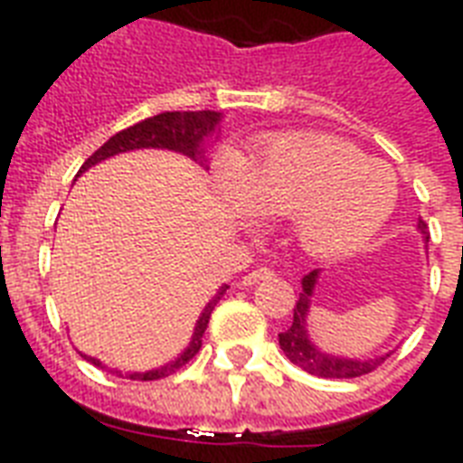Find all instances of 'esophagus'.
I'll list each match as a JSON object with an SVG mask.
<instances>
[{"label": "esophagus", "instance_id": "obj_1", "mask_svg": "<svg viewBox=\"0 0 463 463\" xmlns=\"http://www.w3.org/2000/svg\"><path fill=\"white\" fill-rule=\"evenodd\" d=\"M274 269H267V267H261V269H254L252 274H247L245 279H242V283L245 286H254V283H261V281H269V279H274Z\"/></svg>", "mask_w": 463, "mask_h": 463}]
</instances>
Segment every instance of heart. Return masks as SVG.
I'll list each match as a JSON object with an SVG mask.
<instances>
[{
	"label": "heart",
	"instance_id": "obj_1",
	"mask_svg": "<svg viewBox=\"0 0 463 463\" xmlns=\"http://www.w3.org/2000/svg\"><path fill=\"white\" fill-rule=\"evenodd\" d=\"M216 177L240 209L293 218L300 245L315 257L360 250L396 203L389 167L326 134L274 137L261 141L250 160L225 151Z\"/></svg>",
	"mask_w": 463,
	"mask_h": 463
}]
</instances>
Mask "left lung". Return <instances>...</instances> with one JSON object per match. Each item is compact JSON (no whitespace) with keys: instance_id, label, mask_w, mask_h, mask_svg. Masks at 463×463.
<instances>
[{"instance_id":"1","label":"left lung","mask_w":463,"mask_h":463,"mask_svg":"<svg viewBox=\"0 0 463 463\" xmlns=\"http://www.w3.org/2000/svg\"><path fill=\"white\" fill-rule=\"evenodd\" d=\"M418 228L428 240V225L425 221H418ZM317 274L319 271H309L303 279V293L298 298L296 307H293V324L288 329L279 334V344L281 351L288 355L293 365L303 367L305 373L315 374V377H326V380H348V377H360L377 370L387 355L382 358H370V360H351V358H338V355H329L317 348L307 336V312L312 305V290H315Z\"/></svg>"}]
</instances>
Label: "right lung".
<instances>
[{
  "mask_svg": "<svg viewBox=\"0 0 463 463\" xmlns=\"http://www.w3.org/2000/svg\"><path fill=\"white\" fill-rule=\"evenodd\" d=\"M221 122V112L213 110H199V112H160V115H154V118L141 119L134 127H127L122 132H118L115 137L105 141L103 146L98 148L96 154L90 156L86 163L81 165L79 173L83 170H89L100 160L110 158V156L118 154H127V151H137V148H170V151H180V154L189 156V158L202 160L203 158V139L209 137L213 129ZM228 290V286H221L216 296L211 298L209 305L203 307L202 317H199V322L194 326V334H192V341L184 348L182 355L173 360V363H167L160 370H148V373H129L127 377L129 380H141V382H151V380H160V377H167V374L177 373L182 365H187L189 360L194 358L199 348H202V336L206 326H209L211 312L216 307V303L223 298V293ZM83 358L93 363V365H100V360L90 358V355H83ZM122 374V373H119Z\"/></svg>",
  "mask_w": 463,
  "mask_h": 463,
  "instance_id": "right-lung-1",
  "label": "right lung"
}]
</instances>
